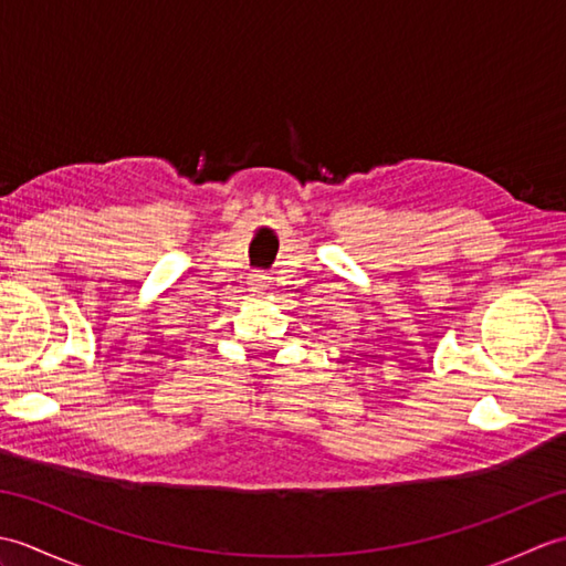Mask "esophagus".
<instances>
[{"label": "esophagus", "instance_id": "1", "mask_svg": "<svg viewBox=\"0 0 566 566\" xmlns=\"http://www.w3.org/2000/svg\"><path fill=\"white\" fill-rule=\"evenodd\" d=\"M248 284H250L252 292H264V290H268V286H270V280H268V276H264V274H252Z\"/></svg>", "mask_w": 566, "mask_h": 566}]
</instances>
